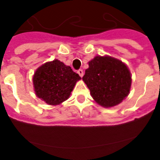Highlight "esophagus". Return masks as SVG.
Here are the masks:
<instances>
[{
  "label": "esophagus",
  "mask_w": 160,
  "mask_h": 160,
  "mask_svg": "<svg viewBox=\"0 0 160 160\" xmlns=\"http://www.w3.org/2000/svg\"><path fill=\"white\" fill-rule=\"evenodd\" d=\"M78 74H79V76H80V77H82L83 74H84V73H83L82 70H78Z\"/></svg>",
  "instance_id": "34e87169"
}]
</instances>
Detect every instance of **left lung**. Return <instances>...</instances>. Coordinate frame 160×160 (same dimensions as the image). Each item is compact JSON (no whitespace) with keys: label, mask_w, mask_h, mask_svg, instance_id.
Masks as SVG:
<instances>
[{"label":"left lung","mask_w":160,"mask_h":160,"mask_svg":"<svg viewBox=\"0 0 160 160\" xmlns=\"http://www.w3.org/2000/svg\"><path fill=\"white\" fill-rule=\"evenodd\" d=\"M82 80L95 102L109 108L121 103L130 91L131 73L119 59L98 55L89 62Z\"/></svg>","instance_id":"8db88e82"}]
</instances>
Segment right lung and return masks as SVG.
Returning <instances> with one entry per match:
<instances>
[{"label": "right lung", "instance_id": "1", "mask_svg": "<svg viewBox=\"0 0 160 160\" xmlns=\"http://www.w3.org/2000/svg\"><path fill=\"white\" fill-rule=\"evenodd\" d=\"M81 77L71 67L55 59L39 67L33 76L36 96L51 105L67 100L76 82Z\"/></svg>", "mask_w": 160, "mask_h": 160}]
</instances>
